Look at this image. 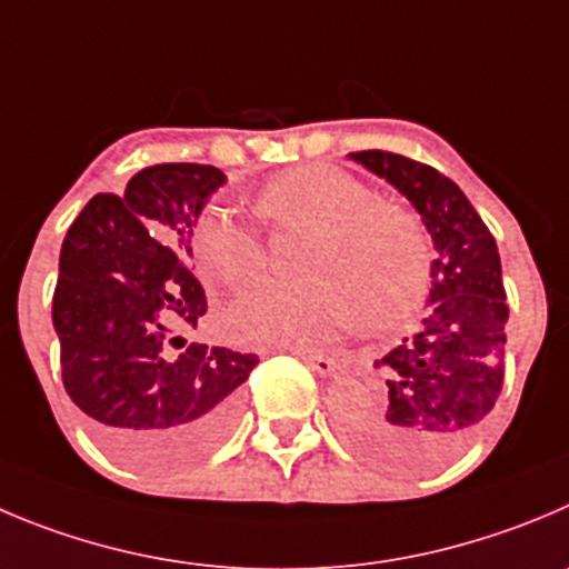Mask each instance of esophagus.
<instances>
[{
  "mask_svg": "<svg viewBox=\"0 0 569 569\" xmlns=\"http://www.w3.org/2000/svg\"><path fill=\"white\" fill-rule=\"evenodd\" d=\"M297 357L302 359V362L309 365L311 370H315V373H320V376H333L337 373V359H331V357H322V353H311V350H297Z\"/></svg>",
  "mask_w": 569,
  "mask_h": 569,
  "instance_id": "obj_1",
  "label": "esophagus"
}]
</instances>
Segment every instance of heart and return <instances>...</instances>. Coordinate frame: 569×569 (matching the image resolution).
<instances>
[{
    "label": "heart",
    "mask_w": 569,
    "mask_h": 569,
    "mask_svg": "<svg viewBox=\"0 0 569 569\" xmlns=\"http://www.w3.org/2000/svg\"><path fill=\"white\" fill-rule=\"evenodd\" d=\"M272 224L315 232L309 283H263L238 297L230 328L243 342L315 348L368 322L396 326L421 306L432 274L427 230L410 210L376 201L373 190L333 164H300L258 196ZM196 260L212 283L241 289L267 272L258 232L227 212H207L193 232Z\"/></svg>",
    "instance_id": "obj_1"
}]
</instances>
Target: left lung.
<instances>
[{
	"label": "left lung",
	"instance_id": "1",
	"mask_svg": "<svg viewBox=\"0 0 569 569\" xmlns=\"http://www.w3.org/2000/svg\"><path fill=\"white\" fill-rule=\"evenodd\" d=\"M350 157L412 201L438 258L423 328L376 362L387 396L342 421L345 435L373 463L432 471L463 452L500 398L508 322L500 252L463 190L432 164L392 151Z\"/></svg>",
	"mask_w": 569,
	"mask_h": 569
}]
</instances>
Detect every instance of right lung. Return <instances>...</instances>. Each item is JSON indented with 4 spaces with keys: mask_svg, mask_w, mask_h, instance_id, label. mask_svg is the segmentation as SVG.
I'll use <instances>...</instances> for the list:
<instances>
[{
    "mask_svg": "<svg viewBox=\"0 0 569 569\" xmlns=\"http://www.w3.org/2000/svg\"><path fill=\"white\" fill-rule=\"evenodd\" d=\"M224 182L212 164H151L123 196H94L63 238L52 295L63 387L100 443L137 469L210 452L258 365L179 337L207 315V295L178 254H190L201 207Z\"/></svg>",
    "mask_w": 569,
    "mask_h": 569,
    "instance_id": "right-lung-1",
    "label": "right lung"
}]
</instances>
